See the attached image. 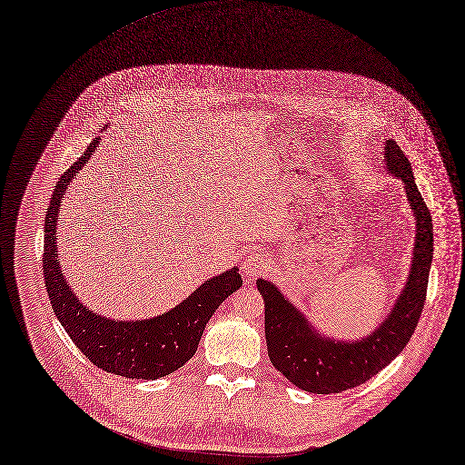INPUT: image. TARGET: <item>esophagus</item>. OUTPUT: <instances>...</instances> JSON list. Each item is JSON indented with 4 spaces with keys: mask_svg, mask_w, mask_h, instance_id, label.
I'll return each mask as SVG.
<instances>
[{
    "mask_svg": "<svg viewBox=\"0 0 465 465\" xmlns=\"http://www.w3.org/2000/svg\"><path fill=\"white\" fill-rule=\"evenodd\" d=\"M269 267H271V260L267 258V254L252 251V252L245 258V262H243V265H242V271H243V274H245L247 280H252V278L263 274Z\"/></svg>",
    "mask_w": 465,
    "mask_h": 465,
    "instance_id": "obj_1",
    "label": "esophagus"
}]
</instances>
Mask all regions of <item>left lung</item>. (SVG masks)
Listing matches in <instances>:
<instances>
[{
	"label": "left lung",
	"mask_w": 465,
	"mask_h": 465,
	"mask_svg": "<svg viewBox=\"0 0 465 465\" xmlns=\"http://www.w3.org/2000/svg\"><path fill=\"white\" fill-rule=\"evenodd\" d=\"M382 153L386 171L404 183L415 216L410 276L386 319L370 335L357 341L326 337L272 282H256L265 300V337L271 362L294 386L310 393H341L370 381L406 348L424 309L433 262V220L415 183L408 156L393 139L384 143Z\"/></svg>",
	"instance_id": "left-lung-1"
}]
</instances>
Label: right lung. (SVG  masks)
Wrapping results in <instances>:
<instances>
[{"label":"right lung","instance_id":"1","mask_svg":"<svg viewBox=\"0 0 465 465\" xmlns=\"http://www.w3.org/2000/svg\"><path fill=\"white\" fill-rule=\"evenodd\" d=\"M95 137L84 155L68 167L55 183L46 218L43 274L50 305L75 346L97 368L128 379L155 381L182 368L196 351L205 324L232 292L242 287L236 267L203 282L174 309L150 319H110L79 302L68 287L57 260V214L74 176L95 153Z\"/></svg>","mask_w":465,"mask_h":465}]
</instances>
